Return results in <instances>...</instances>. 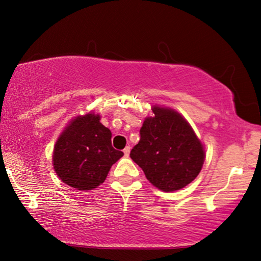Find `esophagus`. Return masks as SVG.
<instances>
[{"label": "esophagus", "instance_id": "1", "mask_svg": "<svg viewBox=\"0 0 261 261\" xmlns=\"http://www.w3.org/2000/svg\"><path fill=\"white\" fill-rule=\"evenodd\" d=\"M123 152H124V155H125V157H129V154H130V146L124 147Z\"/></svg>", "mask_w": 261, "mask_h": 261}]
</instances>
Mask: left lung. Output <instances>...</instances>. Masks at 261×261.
<instances>
[{
  "instance_id": "left-lung-1",
  "label": "left lung",
  "mask_w": 261,
  "mask_h": 261,
  "mask_svg": "<svg viewBox=\"0 0 261 261\" xmlns=\"http://www.w3.org/2000/svg\"><path fill=\"white\" fill-rule=\"evenodd\" d=\"M153 114L144 120L141 139L130 157L155 188L164 192L177 191L199 174L205 158L203 144L172 109L154 107Z\"/></svg>"
}]
</instances>
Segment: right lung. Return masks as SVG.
Segmentation results:
<instances>
[{"instance_id":"add662e5","label":"right lung","mask_w":261,"mask_h":261,"mask_svg":"<svg viewBox=\"0 0 261 261\" xmlns=\"http://www.w3.org/2000/svg\"><path fill=\"white\" fill-rule=\"evenodd\" d=\"M111 144V131L99 116H79L64 130L54 149V168L65 184L81 191L106 180L110 168L123 157Z\"/></svg>"}]
</instances>
